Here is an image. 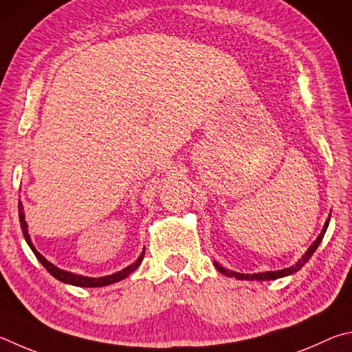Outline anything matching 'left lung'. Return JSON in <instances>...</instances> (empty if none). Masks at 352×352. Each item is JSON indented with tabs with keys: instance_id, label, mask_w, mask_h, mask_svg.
Segmentation results:
<instances>
[{
	"instance_id": "1",
	"label": "left lung",
	"mask_w": 352,
	"mask_h": 352,
	"mask_svg": "<svg viewBox=\"0 0 352 352\" xmlns=\"http://www.w3.org/2000/svg\"><path fill=\"white\" fill-rule=\"evenodd\" d=\"M329 218H331V214H329ZM329 218L326 219V223H324V226H323V230H322V233H320L318 235V238L316 239V241L312 243V245L309 249H307V252L306 254L301 256V260H298V263H295L294 266H291V267H286V269H281V270H275V272H261V274H238V272H229V270L227 269H224L223 266H219L218 263H214V267H217L221 274H224V275H227V276H235L236 280H258V281H266V280H276V278H283V276H287V275H292V274H295V272H298V270L305 266V264L309 261V258L312 256V254L314 252L317 250V248H318V244L322 243V239H323V236H324V232H326V229H328V226H329Z\"/></svg>"
}]
</instances>
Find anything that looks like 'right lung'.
<instances>
[{
	"label": "right lung",
	"instance_id": "1",
	"mask_svg": "<svg viewBox=\"0 0 352 352\" xmlns=\"http://www.w3.org/2000/svg\"><path fill=\"white\" fill-rule=\"evenodd\" d=\"M18 214H20V224H21V230H23V235L24 239H26V243L29 244V248L32 249V252L35 254V256L38 258V261L45 266V269L47 270L49 274L55 278L67 283V285H72V286H78V287H100V286H108V285H113V283L120 281L123 278H126L129 274H133L135 269L139 267V264L144 260V255L145 252H142V255L138 258V261H134L131 266L125 267L120 272H116L113 275H107V276H100V278H89V276H82V275H76V274H71V272H66V270H61L58 267H55L52 263H49L45 256H43L40 252H36L32 241H30V236L28 233V224H26V219H24V212H23V204L21 201H18Z\"/></svg>",
	"mask_w": 352,
	"mask_h": 352
}]
</instances>
